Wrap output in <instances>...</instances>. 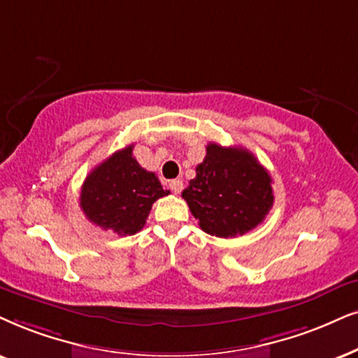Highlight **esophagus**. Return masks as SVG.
<instances>
[{"label": "esophagus", "instance_id": "esophagus-1", "mask_svg": "<svg viewBox=\"0 0 358 358\" xmlns=\"http://www.w3.org/2000/svg\"><path fill=\"white\" fill-rule=\"evenodd\" d=\"M170 189L175 194L182 193V189H183V182H182V180H171V182H170Z\"/></svg>", "mask_w": 358, "mask_h": 358}]
</instances>
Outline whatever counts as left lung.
Instances as JSON below:
<instances>
[{
  "label": "left lung",
  "mask_w": 358,
  "mask_h": 358,
  "mask_svg": "<svg viewBox=\"0 0 358 358\" xmlns=\"http://www.w3.org/2000/svg\"><path fill=\"white\" fill-rule=\"evenodd\" d=\"M271 183L268 170L250 150L211 142L182 196L203 231L236 238L261 224L273 208Z\"/></svg>",
  "instance_id": "left-lung-1"
}]
</instances>
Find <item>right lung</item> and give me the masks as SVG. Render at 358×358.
<instances>
[{
  "label": "right lung",
  "mask_w": 358,
  "mask_h": 358,
  "mask_svg": "<svg viewBox=\"0 0 358 358\" xmlns=\"http://www.w3.org/2000/svg\"><path fill=\"white\" fill-rule=\"evenodd\" d=\"M132 150L134 145H129L112 153L90 171L80 189L85 218L119 236L138 233L153 203L170 193L153 171L138 165Z\"/></svg>",
  "instance_id": "obj_1"
}]
</instances>
